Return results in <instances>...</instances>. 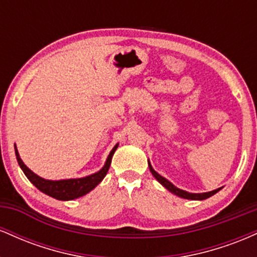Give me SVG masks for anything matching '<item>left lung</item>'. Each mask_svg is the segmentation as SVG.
I'll return each mask as SVG.
<instances>
[{"label": "left lung", "instance_id": "left-lung-1", "mask_svg": "<svg viewBox=\"0 0 257 257\" xmlns=\"http://www.w3.org/2000/svg\"><path fill=\"white\" fill-rule=\"evenodd\" d=\"M149 167H150V172L152 173V175L155 176V178L157 179L158 181L161 182V184L163 185L168 191H170V192H172V193L176 194V196L181 197V198L193 199V200H203V199L209 198V197L214 196L215 193L219 192V191L221 190V188H217V190H214V191H211V192H205V193H190V192H186V191H182V190H180V188L175 187V186H174L172 182H169L167 179H164L163 176H161L158 173H156L155 170H153V168L151 167V164H150V163H149Z\"/></svg>", "mask_w": 257, "mask_h": 257}]
</instances>
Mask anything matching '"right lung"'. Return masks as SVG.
Returning a JSON list of instances; mask_svg holds the SVG:
<instances>
[{
  "label": "right lung",
  "mask_w": 257,
  "mask_h": 257,
  "mask_svg": "<svg viewBox=\"0 0 257 257\" xmlns=\"http://www.w3.org/2000/svg\"><path fill=\"white\" fill-rule=\"evenodd\" d=\"M118 145H116L112 149V151L108 155L107 161H106L104 168L98 173L93 174V175L87 176V178L82 179H70V180H59V181H51V180H44L40 176H37L36 174H34L29 169L28 167L23 163V161L19 157V153H18L16 149V156L17 161L19 163L20 168L23 169V172L26 175L30 181L34 184L40 191H42L43 193L48 194V196L53 197V198L59 199V200H71L78 197L84 196L89 191L93 190L95 186H98L101 180L105 178V175L108 172V168H110L112 156H113L114 151L117 150Z\"/></svg>",
  "instance_id": "1"
}]
</instances>
